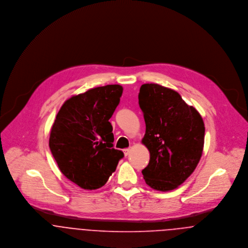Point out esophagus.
<instances>
[{"label": "esophagus", "mask_w": 248, "mask_h": 248, "mask_svg": "<svg viewBox=\"0 0 248 248\" xmlns=\"http://www.w3.org/2000/svg\"><path fill=\"white\" fill-rule=\"evenodd\" d=\"M123 151H124L125 156H127V155H129V154H130V152H131V149H130V148H127V149H124Z\"/></svg>", "instance_id": "1"}]
</instances>
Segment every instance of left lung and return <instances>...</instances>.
Instances as JSON below:
<instances>
[{"instance_id":"left-lung-1","label":"left lung","mask_w":248,"mask_h":248,"mask_svg":"<svg viewBox=\"0 0 248 248\" xmlns=\"http://www.w3.org/2000/svg\"><path fill=\"white\" fill-rule=\"evenodd\" d=\"M139 103L146 124L142 143L150 152L142 170L153 189L177 188L195 171L202 155L204 123L199 111L187 105L176 91L158 84H144Z\"/></svg>"}]
</instances>
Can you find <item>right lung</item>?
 Returning a JSON list of instances; mask_svg holds the SVG:
<instances>
[{
    "label": "right lung",
    "instance_id": "right-lung-1",
    "mask_svg": "<svg viewBox=\"0 0 248 248\" xmlns=\"http://www.w3.org/2000/svg\"><path fill=\"white\" fill-rule=\"evenodd\" d=\"M122 93L120 85H107L73 95L61 107L51 127L48 145L60 171L83 189L105 185L124 156L113 148L108 121Z\"/></svg>",
    "mask_w": 248,
    "mask_h": 248
}]
</instances>
